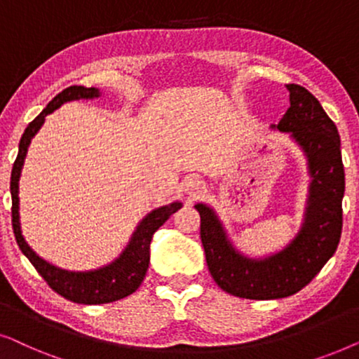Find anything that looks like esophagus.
<instances>
[{
  "label": "esophagus",
  "instance_id": "obj_1",
  "mask_svg": "<svg viewBox=\"0 0 359 359\" xmlns=\"http://www.w3.org/2000/svg\"><path fill=\"white\" fill-rule=\"evenodd\" d=\"M204 189H205L204 183L199 180H189V181H186V184H184V191L191 196V198H196V196L203 194Z\"/></svg>",
  "mask_w": 359,
  "mask_h": 359
}]
</instances>
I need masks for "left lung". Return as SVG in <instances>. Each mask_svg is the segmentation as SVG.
Here are the masks:
<instances>
[{
	"instance_id": "left-lung-1",
	"label": "left lung",
	"mask_w": 359,
	"mask_h": 359,
	"mask_svg": "<svg viewBox=\"0 0 359 359\" xmlns=\"http://www.w3.org/2000/svg\"><path fill=\"white\" fill-rule=\"evenodd\" d=\"M286 88L291 106L273 129L289 132L297 142L312 178L306 217L296 238L271 257L247 258L232 247L214 210L205 204L194 205L201 215V242L210 276L222 291L255 301L301 291L333 257L341 237L345 170L337 126L306 88Z\"/></svg>"
}]
</instances>
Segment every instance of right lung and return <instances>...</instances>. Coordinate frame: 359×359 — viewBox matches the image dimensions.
<instances>
[{
  "label": "right lung",
  "mask_w": 359,
  "mask_h": 359,
  "mask_svg": "<svg viewBox=\"0 0 359 359\" xmlns=\"http://www.w3.org/2000/svg\"><path fill=\"white\" fill-rule=\"evenodd\" d=\"M100 96V90L97 88H85V86H70L67 90L53 97L48 102L46 109L34 119L27 129L24 130L19 142V151L18 158L13 165L11 171V198H13V208H11V217H13V230L16 242L21 248V252L26 255L32 266L37 269L48 286H50L57 294L62 297L68 299V301L76 304H88V306H95V304H107L119 301L129 296V294L135 292L139 286L144 281L147 269H149L150 263V242L154 233L163 225L170 215H173L176 210L181 208V203H173L163 208H158L147 215V217L139 224V227L132 235L129 245L122 252V255L117 259H114L111 264L104 268L95 269V271L86 273H72L60 269L57 266H52L50 263L43 262L39 258L32 248L29 247L21 233V225H19V176H21V170L24 165V158H26L27 147L31 144L32 137L37 134L41 126L46 121V116L50 114L60 107L63 102L73 101V100H91V97Z\"/></svg>",
  "instance_id": "add662e5"
}]
</instances>
